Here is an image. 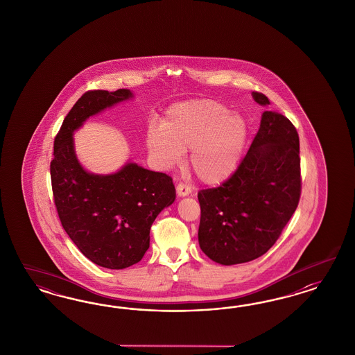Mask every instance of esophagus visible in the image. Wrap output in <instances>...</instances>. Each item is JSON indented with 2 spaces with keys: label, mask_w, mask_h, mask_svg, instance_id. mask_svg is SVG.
I'll return each mask as SVG.
<instances>
[{
  "label": "esophagus",
  "mask_w": 355,
  "mask_h": 355,
  "mask_svg": "<svg viewBox=\"0 0 355 355\" xmlns=\"http://www.w3.org/2000/svg\"><path fill=\"white\" fill-rule=\"evenodd\" d=\"M177 193H178V196H187V195L191 193V189L184 183H178L177 184Z\"/></svg>",
  "instance_id": "1"
}]
</instances>
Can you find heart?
Listing matches in <instances>:
<instances>
[{"label":"heart","mask_w":355,"mask_h":355,"mask_svg":"<svg viewBox=\"0 0 355 355\" xmlns=\"http://www.w3.org/2000/svg\"><path fill=\"white\" fill-rule=\"evenodd\" d=\"M248 138V123L220 101L199 98L175 104L162 125L147 131V148L162 169L180 164L190 150V166L205 184H218L236 171Z\"/></svg>","instance_id":"heart-1"}]
</instances>
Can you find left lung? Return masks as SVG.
Listing matches in <instances>:
<instances>
[{"label":"left lung","mask_w":355,"mask_h":355,"mask_svg":"<svg viewBox=\"0 0 355 355\" xmlns=\"http://www.w3.org/2000/svg\"><path fill=\"white\" fill-rule=\"evenodd\" d=\"M269 105L268 97L252 92ZM301 196L300 137L289 119L266 110L258 134L229 180L200 190L199 246L223 266L264 255L289 223Z\"/></svg>","instance_id":"8db88e82"}]
</instances>
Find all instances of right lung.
<instances>
[{"label": "right lung", "mask_w": 355, "mask_h": 355, "mask_svg": "<svg viewBox=\"0 0 355 355\" xmlns=\"http://www.w3.org/2000/svg\"><path fill=\"white\" fill-rule=\"evenodd\" d=\"M134 96L130 89H95L80 97L54 139L51 178L64 232L100 267L128 268L150 248L155 218L175 199L172 178L128 162L113 174L87 172L76 159L73 134L87 119Z\"/></svg>", "instance_id": "right-lung-1"}]
</instances>
